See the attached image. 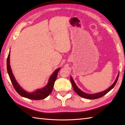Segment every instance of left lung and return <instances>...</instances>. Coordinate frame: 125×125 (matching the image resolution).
<instances>
[{
  "mask_svg": "<svg viewBox=\"0 0 125 125\" xmlns=\"http://www.w3.org/2000/svg\"><path fill=\"white\" fill-rule=\"evenodd\" d=\"M119 75V73H118L117 77H116L115 82H114L113 84L109 87V88H108L107 89H106L104 91L99 92V93H97V94H87L81 91V90L79 89L77 86L76 84L75 83V82H74L73 80V78L71 77H70V81L71 82V84H72L74 91H75L77 93V94H78L79 96L84 98H86V99H98V98H99L100 97H103V95H104L105 94H106L107 93H108L110 91H111V90H112L114 87H115L118 79Z\"/></svg>",
  "mask_w": 125,
  "mask_h": 125,
  "instance_id": "left-lung-1",
  "label": "left lung"
}]
</instances>
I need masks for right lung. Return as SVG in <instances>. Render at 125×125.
I'll use <instances>...</instances> for the list:
<instances>
[{
    "label": "right lung",
    "instance_id": "obj_1",
    "mask_svg": "<svg viewBox=\"0 0 125 125\" xmlns=\"http://www.w3.org/2000/svg\"><path fill=\"white\" fill-rule=\"evenodd\" d=\"M10 51L9 52V55H8V57L7 58V72L8 74H9V75L10 78V81H11L13 84V87H14V89L16 90V91H17L21 96L33 100H41L46 98L51 94L53 89V86H54V83L56 81V79L57 78V73L59 70L61 69V68H58L57 69H56L54 72L52 73V75L50 76L48 82V84L46 86H45L43 88L36 90V91L33 92H28L23 90L22 87L19 85V84H18V83H17V81L15 80L14 76L12 73L11 68H10Z\"/></svg>",
    "mask_w": 125,
    "mask_h": 125
}]
</instances>
